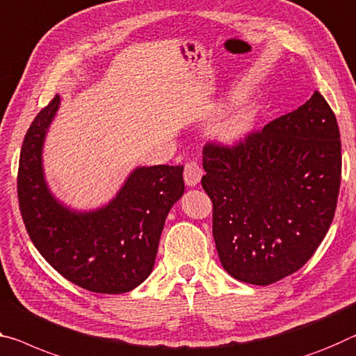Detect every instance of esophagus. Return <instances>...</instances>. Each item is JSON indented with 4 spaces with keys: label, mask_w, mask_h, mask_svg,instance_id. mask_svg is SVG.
<instances>
[{
    "label": "esophagus",
    "mask_w": 356,
    "mask_h": 356,
    "mask_svg": "<svg viewBox=\"0 0 356 356\" xmlns=\"http://www.w3.org/2000/svg\"><path fill=\"white\" fill-rule=\"evenodd\" d=\"M201 177H202V169L196 161H190L185 165V171H184V179H185V184L188 185V187H196L201 182Z\"/></svg>",
    "instance_id": "esophagus-1"
}]
</instances>
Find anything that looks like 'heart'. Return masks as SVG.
<instances>
[{
    "instance_id": "b5f03b06",
    "label": "heart",
    "mask_w": 356,
    "mask_h": 356,
    "mask_svg": "<svg viewBox=\"0 0 356 356\" xmlns=\"http://www.w3.org/2000/svg\"><path fill=\"white\" fill-rule=\"evenodd\" d=\"M223 111V104H218L212 109L211 115L216 117ZM257 120V109L253 104H244L238 109L223 115L213 125L212 134L220 144L223 145H234L239 144L249 136Z\"/></svg>"
}]
</instances>
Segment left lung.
Segmentation results:
<instances>
[{
	"instance_id": "obj_1",
	"label": "left lung",
	"mask_w": 356,
	"mask_h": 356,
	"mask_svg": "<svg viewBox=\"0 0 356 356\" xmlns=\"http://www.w3.org/2000/svg\"><path fill=\"white\" fill-rule=\"evenodd\" d=\"M341 134L318 92L233 149L202 150V188L223 269L269 285L307 263L328 233L341 185Z\"/></svg>"
}]
</instances>
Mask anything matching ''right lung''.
Here are the masks:
<instances>
[{
    "instance_id": "right-lung-1",
    "label": "right lung",
    "mask_w": 356,
    "mask_h": 356,
    "mask_svg": "<svg viewBox=\"0 0 356 356\" xmlns=\"http://www.w3.org/2000/svg\"><path fill=\"white\" fill-rule=\"evenodd\" d=\"M60 103L55 95L22 145L17 179L22 218L39 253L65 279L93 293H127L154 269L168 213L185 191L184 166H138L106 204L90 211L65 204L50 190L42 160Z\"/></svg>"
}]
</instances>
